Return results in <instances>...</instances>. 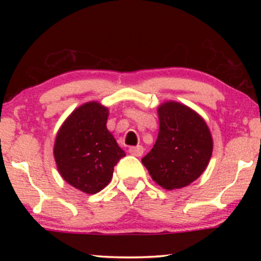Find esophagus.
I'll return each mask as SVG.
<instances>
[{"label":"esophagus","instance_id":"34e87169","mask_svg":"<svg viewBox=\"0 0 261 261\" xmlns=\"http://www.w3.org/2000/svg\"><path fill=\"white\" fill-rule=\"evenodd\" d=\"M129 153L132 155H135V156H141L142 153H144V148H142V146H132L129 147Z\"/></svg>","mask_w":261,"mask_h":261}]
</instances>
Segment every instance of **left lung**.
I'll use <instances>...</instances> for the list:
<instances>
[{
    "label": "left lung",
    "mask_w": 261,
    "mask_h": 261,
    "mask_svg": "<svg viewBox=\"0 0 261 261\" xmlns=\"http://www.w3.org/2000/svg\"><path fill=\"white\" fill-rule=\"evenodd\" d=\"M158 116V138L141 162L152 179L165 190L185 188L208 166L213 154L212 133L204 119L183 103H162Z\"/></svg>",
    "instance_id": "obj_1"
}]
</instances>
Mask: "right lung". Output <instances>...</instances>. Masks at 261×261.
Segmentation results:
<instances>
[{
  "mask_svg": "<svg viewBox=\"0 0 261 261\" xmlns=\"http://www.w3.org/2000/svg\"><path fill=\"white\" fill-rule=\"evenodd\" d=\"M109 110L91 101L73 110L60 126L53 155L60 176L73 188L94 195L112 180L114 166L126 155L107 128Z\"/></svg>",
  "mask_w": 261,
  "mask_h": 261,
  "instance_id": "add662e5",
  "label": "right lung"
}]
</instances>
